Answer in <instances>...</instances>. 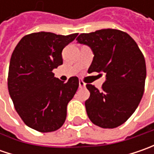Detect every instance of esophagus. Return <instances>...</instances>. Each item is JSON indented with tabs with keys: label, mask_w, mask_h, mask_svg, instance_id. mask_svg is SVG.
I'll return each mask as SVG.
<instances>
[{
	"label": "esophagus",
	"mask_w": 154,
	"mask_h": 154,
	"mask_svg": "<svg viewBox=\"0 0 154 154\" xmlns=\"http://www.w3.org/2000/svg\"><path fill=\"white\" fill-rule=\"evenodd\" d=\"M79 86H80V88H84L86 86V83H84L82 80H80L79 81Z\"/></svg>",
	"instance_id": "34e87169"
}]
</instances>
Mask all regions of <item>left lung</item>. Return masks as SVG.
<instances>
[{
    "label": "left lung",
    "mask_w": 154,
    "mask_h": 154,
    "mask_svg": "<svg viewBox=\"0 0 154 154\" xmlns=\"http://www.w3.org/2000/svg\"><path fill=\"white\" fill-rule=\"evenodd\" d=\"M77 43L87 45L93 53L88 73L105 74L102 91L87 84L90 97L85 102L89 119L103 128L124 123L138 107L143 96L146 68L144 56L128 33L103 29L82 33Z\"/></svg>",
    "instance_id": "obj_1"
}]
</instances>
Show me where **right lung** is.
Here are the masks:
<instances>
[{
	"label": "right lung",
	"instance_id": "obj_1",
	"mask_svg": "<svg viewBox=\"0 0 154 154\" xmlns=\"http://www.w3.org/2000/svg\"><path fill=\"white\" fill-rule=\"evenodd\" d=\"M77 36L32 33L21 38L12 54L9 95L23 122L37 131H56L66 120L67 105L79 87V79L71 77L64 83L52 71L62 65V50Z\"/></svg>",
	"mask_w": 154,
	"mask_h": 154
}]
</instances>
